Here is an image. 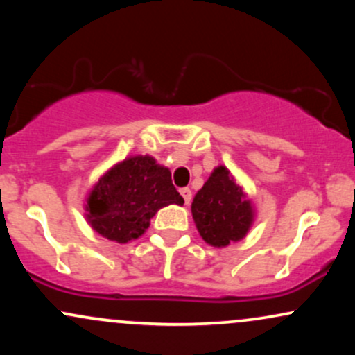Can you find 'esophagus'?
Here are the masks:
<instances>
[{
    "mask_svg": "<svg viewBox=\"0 0 355 355\" xmlns=\"http://www.w3.org/2000/svg\"><path fill=\"white\" fill-rule=\"evenodd\" d=\"M180 195L183 197V200H185L187 205H189L190 200H191V190L190 189H182L180 190Z\"/></svg>",
    "mask_w": 355,
    "mask_h": 355,
    "instance_id": "1",
    "label": "esophagus"
}]
</instances>
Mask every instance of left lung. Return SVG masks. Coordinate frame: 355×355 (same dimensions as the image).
Masks as SVG:
<instances>
[{"instance_id":"1","label":"left lung","mask_w":355,"mask_h":355,"mask_svg":"<svg viewBox=\"0 0 355 355\" xmlns=\"http://www.w3.org/2000/svg\"><path fill=\"white\" fill-rule=\"evenodd\" d=\"M198 234L214 247H227L247 235L254 209L242 187L225 166H217L191 202Z\"/></svg>"}]
</instances>
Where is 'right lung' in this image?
Masks as SVG:
<instances>
[{"label":"right lung","mask_w":355,"mask_h":355,"mask_svg":"<svg viewBox=\"0 0 355 355\" xmlns=\"http://www.w3.org/2000/svg\"><path fill=\"white\" fill-rule=\"evenodd\" d=\"M183 205L168 168L137 155L116 164L95 183L87 198V220L101 237L126 243L145 234L162 207Z\"/></svg>","instance_id":"add662e5"}]
</instances>
